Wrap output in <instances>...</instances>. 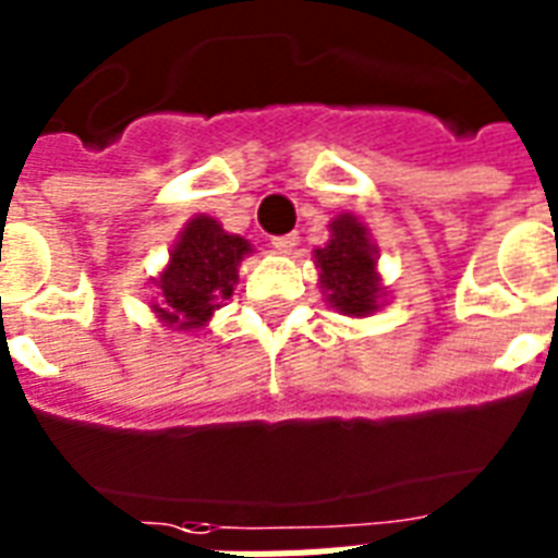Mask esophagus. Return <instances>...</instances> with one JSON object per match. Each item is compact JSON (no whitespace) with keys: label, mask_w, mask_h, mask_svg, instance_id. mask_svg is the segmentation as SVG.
<instances>
[{"label":"esophagus","mask_w":558,"mask_h":558,"mask_svg":"<svg viewBox=\"0 0 558 558\" xmlns=\"http://www.w3.org/2000/svg\"><path fill=\"white\" fill-rule=\"evenodd\" d=\"M298 243H301V236H298V234H283V236H275V240H271V245H275V248H278V252H283V254L295 252Z\"/></svg>","instance_id":"1"}]
</instances>
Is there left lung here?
I'll return each mask as SVG.
<instances>
[{
  "mask_svg": "<svg viewBox=\"0 0 558 558\" xmlns=\"http://www.w3.org/2000/svg\"><path fill=\"white\" fill-rule=\"evenodd\" d=\"M318 283L327 304L350 318L379 313L385 283L379 278V248L356 214H339L330 222V240L313 252Z\"/></svg>",
  "mask_w": 558,
  "mask_h": 558,
  "instance_id": "1",
  "label": "left lung"
}]
</instances>
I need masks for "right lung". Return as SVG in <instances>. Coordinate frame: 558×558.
<instances>
[{
  "instance_id": "1",
  "label": "right lung",
  "mask_w": 558,
  "mask_h": 558,
  "mask_svg": "<svg viewBox=\"0 0 558 558\" xmlns=\"http://www.w3.org/2000/svg\"><path fill=\"white\" fill-rule=\"evenodd\" d=\"M252 252L245 236L228 234L208 214L187 219L170 248L168 266L153 278L156 298L150 310L161 327L177 332L202 330L234 295L240 263Z\"/></svg>"
}]
</instances>
